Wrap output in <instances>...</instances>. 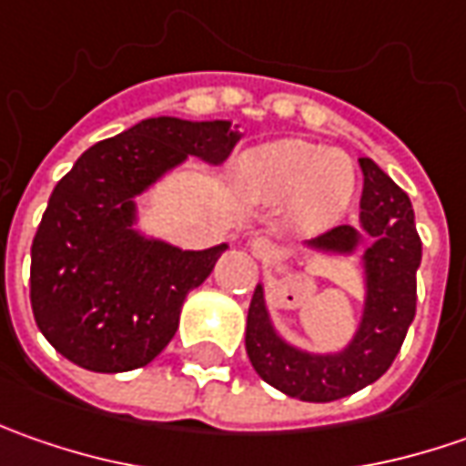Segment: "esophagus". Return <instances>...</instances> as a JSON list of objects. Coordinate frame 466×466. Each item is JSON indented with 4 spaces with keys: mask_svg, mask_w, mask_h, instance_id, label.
<instances>
[{
    "mask_svg": "<svg viewBox=\"0 0 466 466\" xmlns=\"http://www.w3.org/2000/svg\"><path fill=\"white\" fill-rule=\"evenodd\" d=\"M248 246L254 248V254H259V257H264V259L275 254V246H272L269 238H264V236H254V238L248 241Z\"/></svg>",
    "mask_w": 466,
    "mask_h": 466,
    "instance_id": "obj_1",
    "label": "esophagus"
}]
</instances>
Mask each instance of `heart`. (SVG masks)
I'll list each match as a JSON object with an SVG mask.
<instances>
[{
	"instance_id": "obj_1",
	"label": "heart",
	"mask_w": 466,
	"mask_h": 466,
	"mask_svg": "<svg viewBox=\"0 0 466 466\" xmlns=\"http://www.w3.org/2000/svg\"><path fill=\"white\" fill-rule=\"evenodd\" d=\"M238 181L261 202H288L296 223L321 228L348 212L358 178L345 153L282 139L243 155Z\"/></svg>"
}]
</instances>
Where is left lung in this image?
<instances>
[{
  "mask_svg": "<svg viewBox=\"0 0 466 466\" xmlns=\"http://www.w3.org/2000/svg\"><path fill=\"white\" fill-rule=\"evenodd\" d=\"M363 170L360 230L337 225L303 248L324 257L360 254L363 309L348 342L331 352H311L279 334L267 309L264 282L257 285L246 319V352L269 386L300 402H334L381 379L402 348L418 303V267L422 243L415 230L412 202L370 157H358Z\"/></svg>",
  "mask_w": 466,
  "mask_h": 466,
  "instance_id": "8db88e82",
  "label": "left lung"
}]
</instances>
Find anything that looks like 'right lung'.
<instances>
[{"label": "right lung", "mask_w": 466, "mask_h": 466, "mask_svg": "<svg viewBox=\"0 0 466 466\" xmlns=\"http://www.w3.org/2000/svg\"><path fill=\"white\" fill-rule=\"evenodd\" d=\"M241 139L230 121L142 118L77 157L51 191L30 248V306L46 339L96 373L155 360L228 243L188 251L139 230V199L199 157L223 166Z\"/></svg>", "instance_id": "obj_1"}]
</instances>
